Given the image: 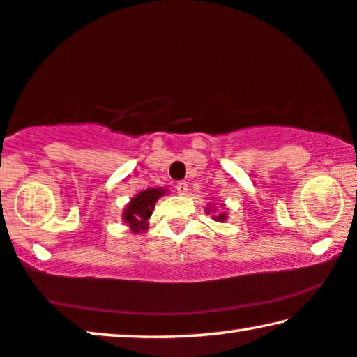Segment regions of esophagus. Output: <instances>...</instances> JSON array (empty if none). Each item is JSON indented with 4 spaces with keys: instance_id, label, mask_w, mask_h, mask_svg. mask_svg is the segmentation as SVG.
Listing matches in <instances>:
<instances>
[{
    "instance_id": "obj_1",
    "label": "esophagus",
    "mask_w": 357,
    "mask_h": 357,
    "mask_svg": "<svg viewBox=\"0 0 357 357\" xmlns=\"http://www.w3.org/2000/svg\"><path fill=\"white\" fill-rule=\"evenodd\" d=\"M188 190H189L188 183H184V181H179V183L176 184V192L179 195H184L185 192H188Z\"/></svg>"
}]
</instances>
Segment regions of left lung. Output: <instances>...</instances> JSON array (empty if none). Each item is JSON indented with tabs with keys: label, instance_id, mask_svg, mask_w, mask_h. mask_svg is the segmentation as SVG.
<instances>
[{
	"label": "left lung",
	"instance_id": "left-lung-1",
	"mask_svg": "<svg viewBox=\"0 0 357 357\" xmlns=\"http://www.w3.org/2000/svg\"><path fill=\"white\" fill-rule=\"evenodd\" d=\"M206 213H208V215H210V208H206L205 210ZM213 211H215V210H213ZM226 213H221V215H218V216H213V220H215V221H220V222H222V221H225L226 220Z\"/></svg>",
	"mask_w": 357,
	"mask_h": 357
}]
</instances>
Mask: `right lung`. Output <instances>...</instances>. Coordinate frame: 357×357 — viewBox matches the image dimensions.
<instances>
[{
	"instance_id": "obj_1",
	"label": "right lung",
	"mask_w": 357,
	"mask_h": 357,
	"mask_svg": "<svg viewBox=\"0 0 357 357\" xmlns=\"http://www.w3.org/2000/svg\"><path fill=\"white\" fill-rule=\"evenodd\" d=\"M168 192L165 188H151L132 197L123 210V221L135 234L147 229V220L152 215L153 206L162 195Z\"/></svg>"
}]
</instances>
